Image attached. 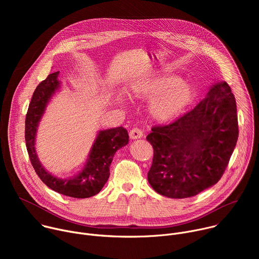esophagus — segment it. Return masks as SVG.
Masks as SVG:
<instances>
[{
  "label": "esophagus",
  "mask_w": 259,
  "mask_h": 259,
  "mask_svg": "<svg viewBox=\"0 0 259 259\" xmlns=\"http://www.w3.org/2000/svg\"><path fill=\"white\" fill-rule=\"evenodd\" d=\"M129 136L131 139H139L143 136V132L138 128H133L132 130H130Z\"/></svg>",
  "instance_id": "esophagus-1"
}]
</instances>
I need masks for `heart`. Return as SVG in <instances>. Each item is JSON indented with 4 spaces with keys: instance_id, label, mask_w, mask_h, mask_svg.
<instances>
[{
    "instance_id": "b5f03b06",
    "label": "heart",
    "mask_w": 259,
    "mask_h": 259,
    "mask_svg": "<svg viewBox=\"0 0 259 259\" xmlns=\"http://www.w3.org/2000/svg\"><path fill=\"white\" fill-rule=\"evenodd\" d=\"M131 94L137 99H150L149 113L159 123L173 121L196 98L195 86L176 75L141 77L131 83Z\"/></svg>"
}]
</instances>
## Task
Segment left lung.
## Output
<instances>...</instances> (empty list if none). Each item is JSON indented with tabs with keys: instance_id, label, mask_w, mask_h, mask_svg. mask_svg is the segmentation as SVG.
I'll list each match as a JSON object with an SVG mask.
<instances>
[{
	"instance_id": "8db88e82",
	"label": "left lung",
	"mask_w": 259,
	"mask_h": 259,
	"mask_svg": "<svg viewBox=\"0 0 259 259\" xmlns=\"http://www.w3.org/2000/svg\"><path fill=\"white\" fill-rule=\"evenodd\" d=\"M239 136L237 105L225 81L210 86L190 113L146 136L154 149L152 188L171 199L196 196L223 176Z\"/></svg>"
}]
</instances>
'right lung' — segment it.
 <instances>
[{
  "label": "right lung",
  "instance_id": "right-lung-1",
  "mask_svg": "<svg viewBox=\"0 0 259 259\" xmlns=\"http://www.w3.org/2000/svg\"><path fill=\"white\" fill-rule=\"evenodd\" d=\"M59 71H55L35 88L25 118V143L31 165L48 188L71 198H90L98 194L109 177V167L118 150L129 142L125 128L117 127L99 130L91 145L88 158L79 172L66 178H60L48 172L41 163L35 151V138L39 124L45 110L60 90Z\"/></svg>",
  "mask_w": 259,
  "mask_h": 259
}]
</instances>
